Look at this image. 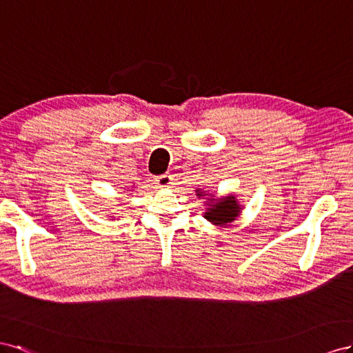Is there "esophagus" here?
I'll return each mask as SVG.
<instances>
[{
  "label": "esophagus",
  "mask_w": 353,
  "mask_h": 353,
  "mask_svg": "<svg viewBox=\"0 0 353 353\" xmlns=\"http://www.w3.org/2000/svg\"><path fill=\"white\" fill-rule=\"evenodd\" d=\"M157 185L159 188H168L171 185V176L170 174H163V176H158L157 177Z\"/></svg>",
  "instance_id": "esophagus-1"
}]
</instances>
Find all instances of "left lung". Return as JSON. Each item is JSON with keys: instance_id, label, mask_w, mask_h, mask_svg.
Returning <instances> with one entry per match:
<instances>
[{"instance_id": "obj_1", "label": "left lung", "mask_w": 353, "mask_h": 353, "mask_svg": "<svg viewBox=\"0 0 353 353\" xmlns=\"http://www.w3.org/2000/svg\"><path fill=\"white\" fill-rule=\"evenodd\" d=\"M207 194V190L196 189V196H203ZM208 199V208L204 213V219L211 221L213 225L217 226H226L230 221H234L239 213L241 205L234 195L221 196V198H207Z\"/></svg>"}]
</instances>
